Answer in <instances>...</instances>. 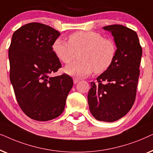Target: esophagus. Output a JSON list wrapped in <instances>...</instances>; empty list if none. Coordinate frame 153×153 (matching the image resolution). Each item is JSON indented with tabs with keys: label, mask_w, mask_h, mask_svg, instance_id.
<instances>
[{
	"label": "esophagus",
	"mask_w": 153,
	"mask_h": 153,
	"mask_svg": "<svg viewBox=\"0 0 153 153\" xmlns=\"http://www.w3.org/2000/svg\"><path fill=\"white\" fill-rule=\"evenodd\" d=\"M79 81L80 80H79V79H78V78H74V79H73V81H74V84H76V83H78Z\"/></svg>",
	"instance_id": "34e87169"
}]
</instances>
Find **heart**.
<instances>
[{"mask_svg":"<svg viewBox=\"0 0 153 153\" xmlns=\"http://www.w3.org/2000/svg\"><path fill=\"white\" fill-rule=\"evenodd\" d=\"M56 57L63 63H70L78 54L80 60L65 66L64 70L71 76L85 77L93 71L105 72L111 66L117 48L112 39L93 31H81L71 34L68 42L57 38L52 45Z\"/></svg>","mask_w":153,"mask_h":153,"instance_id":"b5f03b06","label":"heart"}]
</instances>
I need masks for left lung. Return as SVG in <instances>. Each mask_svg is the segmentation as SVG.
<instances>
[{
    "instance_id": "left-lung-1",
    "label": "left lung",
    "mask_w": 153,
    "mask_h": 153,
    "mask_svg": "<svg viewBox=\"0 0 153 153\" xmlns=\"http://www.w3.org/2000/svg\"><path fill=\"white\" fill-rule=\"evenodd\" d=\"M114 37L116 56L111 66L91 82L88 95L90 111L95 119L114 122L125 116L136 98L142 49L135 31L122 25L102 28Z\"/></svg>"
}]
</instances>
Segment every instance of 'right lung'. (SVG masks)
I'll use <instances>...</instances> for the list:
<instances>
[{
	"instance_id": "add662e5",
	"label": "right lung",
	"mask_w": 153,
	"mask_h": 153,
	"mask_svg": "<svg viewBox=\"0 0 153 153\" xmlns=\"http://www.w3.org/2000/svg\"><path fill=\"white\" fill-rule=\"evenodd\" d=\"M60 35L47 25L30 23L13 33L9 55L10 79L18 104L26 116L48 121L63 112L73 80L52 74L61 63L52 50Z\"/></svg>"
}]
</instances>
